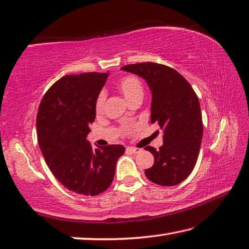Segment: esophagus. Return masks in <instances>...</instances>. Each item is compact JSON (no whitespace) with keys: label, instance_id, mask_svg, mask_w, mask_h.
<instances>
[{"label":"esophagus","instance_id":"34e87169","mask_svg":"<svg viewBox=\"0 0 249 249\" xmlns=\"http://www.w3.org/2000/svg\"><path fill=\"white\" fill-rule=\"evenodd\" d=\"M127 151H128V152H130V153H133V154H137V153L141 152V149H138V148H133V147H128V148H127Z\"/></svg>","mask_w":249,"mask_h":249}]
</instances>
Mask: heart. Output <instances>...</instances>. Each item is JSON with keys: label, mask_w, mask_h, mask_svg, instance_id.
<instances>
[{"label": "heart", "mask_w": 249, "mask_h": 249, "mask_svg": "<svg viewBox=\"0 0 249 249\" xmlns=\"http://www.w3.org/2000/svg\"><path fill=\"white\" fill-rule=\"evenodd\" d=\"M118 87L121 90L122 94H123L124 98L127 100V102L133 99L136 96H142L143 94V89L142 85H141L140 81L135 76H124L118 82ZM105 100H106V92L100 91L98 96L96 98L95 102V110L97 113H100L104 110L105 106Z\"/></svg>", "instance_id": "b5f03b06"}]
</instances>
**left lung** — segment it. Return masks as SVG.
Returning <instances> with one entry per match:
<instances>
[{"mask_svg": "<svg viewBox=\"0 0 249 249\" xmlns=\"http://www.w3.org/2000/svg\"><path fill=\"white\" fill-rule=\"evenodd\" d=\"M147 82L152 95L151 123L163 130L159 150L145 147L154 157L147 178L160 186L172 187L186 179L196 166L203 138L199 101L189 82L179 72L164 65L141 62L121 68Z\"/></svg>", "mask_w": 249, "mask_h": 249, "instance_id": "8db88e82", "label": "left lung"}]
</instances>
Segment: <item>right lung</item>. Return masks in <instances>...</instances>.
I'll list each match as a JSON object with an SVG mask.
<instances>
[{
	"label": "right lung",
	"instance_id": "obj_1",
	"mask_svg": "<svg viewBox=\"0 0 249 249\" xmlns=\"http://www.w3.org/2000/svg\"><path fill=\"white\" fill-rule=\"evenodd\" d=\"M108 76L109 72L63 76L38 107L36 133L44 160L62 186L83 196H98L110 187L125 152L122 144L95 148L86 140Z\"/></svg>",
	"mask_w": 249,
	"mask_h": 249
}]
</instances>
